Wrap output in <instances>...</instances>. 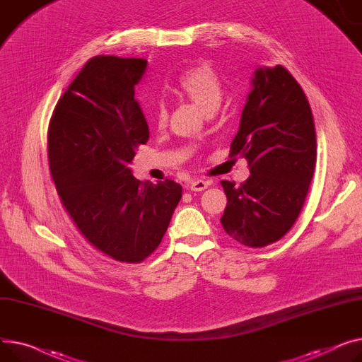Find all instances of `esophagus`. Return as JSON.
Listing matches in <instances>:
<instances>
[{"label":"esophagus","mask_w":362,"mask_h":362,"mask_svg":"<svg viewBox=\"0 0 362 362\" xmlns=\"http://www.w3.org/2000/svg\"><path fill=\"white\" fill-rule=\"evenodd\" d=\"M187 187H188V189H191V191H203V189L207 188V182H206V181H202V180H193V181H189V182L187 184Z\"/></svg>","instance_id":"34e87169"}]
</instances>
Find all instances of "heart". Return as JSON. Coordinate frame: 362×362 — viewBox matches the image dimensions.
<instances>
[{"mask_svg":"<svg viewBox=\"0 0 362 362\" xmlns=\"http://www.w3.org/2000/svg\"><path fill=\"white\" fill-rule=\"evenodd\" d=\"M177 88L206 114L218 110L223 96L221 77L206 64H200V66L191 67L181 73L177 80ZM155 121L159 127L165 125L168 121V110L163 102L156 105Z\"/></svg>","mask_w":362,"mask_h":362,"instance_id":"obj_1","label":"heart"}]
</instances>
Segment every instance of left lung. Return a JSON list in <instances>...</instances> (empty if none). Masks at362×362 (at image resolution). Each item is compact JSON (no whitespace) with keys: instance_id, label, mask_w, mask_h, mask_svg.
I'll return each instance as SVG.
<instances>
[{"instance_id":"1","label":"left lung","mask_w":362,"mask_h":362,"mask_svg":"<svg viewBox=\"0 0 362 362\" xmlns=\"http://www.w3.org/2000/svg\"><path fill=\"white\" fill-rule=\"evenodd\" d=\"M241 112L230 155H241L250 177L241 185L222 181L228 199L222 226L247 247L281 240L298 218L317 158L310 103L282 66L259 67Z\"/></svg>"}]
</instances>
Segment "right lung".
Returning a JSON list of instances; mask_svg holds the SVG:
<instances>
[{
    "label": "right lung",
    "instance_id": "obj_1",
    "mask_svg": "<svg viewBox=\"0 0 362 362\" xmlns=\"http://www.w3.org/2000/svg\"><path fill=\"white\" fill-rule=\"evenodd\" d=\"M143 58H92L58 100L48 156L61 202L93 247L139 263L156 250L182 196L171 180L139 181L130 163L148 140L134 88Z\"/></svg>",
    "mask_w": 362,
    "mask_h": 362
}]
</instances>
